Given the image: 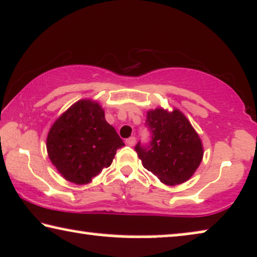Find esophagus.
Listing matches in <instances>:
<instances>
[{
    "mask_svg": "<svg viewBox=\"0 0 257 257\" xmlns=\"http://www.w3.org/2000/svg\"><path fill=\"white\" fill-rule=\"evenodd\" d=\"M126 145H128V146H135V144H136V137H130L128 139H126Z\"/></svg>",
    "mask_w": 257,
    "mask_h": 257,
    "instance_id": "esophagus-1",
    "label": "esophagus"
}]
</instances>
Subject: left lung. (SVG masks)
I'll return each instance as SVG.
<instances>
[{
  "instance_id": "obj_1",
  "label": "left lung",
  "mask_w": 257,
  "mask_h": 257,
  "mask_svg": "<svg viewBox=\"0 0 257 257\" xmlns=\"http://www.w3.org/2000/svg\"><path fill=\"white\" fill-rule=\"evenodd\" d=\"M145 124L152 135L151 142L147 146L140 143L136 146L143 166L165 185L191 179L202 161L203 147L186 115L178 108H156L147 112Z\"/></svg>"
}]
</instances>
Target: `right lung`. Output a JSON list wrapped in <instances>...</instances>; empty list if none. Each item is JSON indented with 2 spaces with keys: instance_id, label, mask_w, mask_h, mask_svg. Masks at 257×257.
Instances as JSON below:
<instances>
[{
  "instance_id": "1",
  "label": "right lung",
  "mask_w": 257,
  "mask_h": 257,
  "mask_svg": "<svg viewBox=\"0 0 257 257\" xmlns=\"http://www.w3.org/2000/svg\"><path fill=\"white\" fill-rule=\"evenodd\" d=\"M124 146L97 101L80 99L52 124L47 138L51 163L63 178L85 185L112 164Z\"/></svg>"
}]
</instances>
